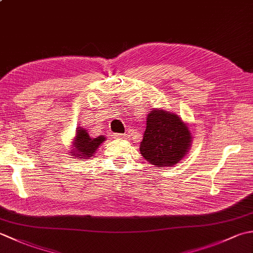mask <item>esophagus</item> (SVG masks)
Segmentation results:
<instances>
[{"label": "esophagus", "mask_w": 253, "mask_h": 253, "mask_svg": "<svg viewBox=\"0 0 253 253\" xmlns=\"http://www.w3.org/2000/svg\"><path fill=\"white\" fill-rule=\"evenodd\" d=\"M114 138H118V139H124V138H127L126 133H115Z\"/></svg>", "instance_id": "34e87169"}]
</instances>
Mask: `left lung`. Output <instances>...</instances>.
I'll list each match as a JSON object with an SVG mask.
<instances>
[{
    "instance_id": "1",
    "label": "left lung",
    "mask_w": 253,
    "mask_h": 253,
    "mask_svg": "<svg viewBox=\"0 0 253 253\" xmlns=\"http://www.w3.org/2000/svg\"><path fill=\"white\" fill-rule=\"evenodd\" d=\"M190 141L189 128L178 116L163 110H153L147 118L140 152L158 168L173 166L185 157Z\"/></svg>"
}]
</instances>
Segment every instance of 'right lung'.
<instances>
[{"instance_id":"add662e5","label":"right lung","mask_w":253,"mask_h":253,"mask_svg":"<svg viewBox=\"0 0 253 253\" xmlns=\"http://www.w3.org/2000/svg\"><path fill=\"white\" fill-rule=\"evenodd\" d=\"M105 140L104 136H99L96 138H91L89 136L88 131L84 129V128H78L77 135L75 137V143L73 146L75 147L73 150V155H77L76 158H90L95 152V150L99 148L100 144ZM82 159V160H83Z\"/></svg>"}]
</instances>
